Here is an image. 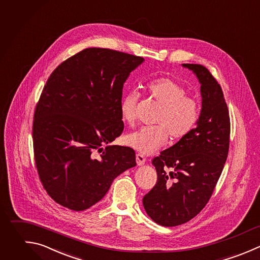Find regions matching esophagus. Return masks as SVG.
I'll return each instance as SVG.
<instances>
[{
	"mask_svg": "<svg viewBox=\"0 0 260 260\" xmlns=\"http://www.w3.org/2000/svg\"><path fill=\"white\" fill-rule=\"evenodd\" d=\"M145 157H144V155H142L141 153H137L136 154V162H137V165L138 166H142V165H144L145 164Z\"/></svg>",
	"mask_w": 260,
	"mask_h": 260,
	"instance_id": "34e87169",
	"label": "esophagus"
}]
</instances>
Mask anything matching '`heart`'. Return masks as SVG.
Listing matches in <instances>:
<instances>
[{"label":"heart","mask_w":260,"mask_h":260,"mask_svg":"<svg viewBox=\"0 0 260 260\" xmlns=\"http://www.w3.org/2000/svg\"><path fill=\"white\" fill-rule=\"evenodd\" d=\"M148 95L160 107L155 123L158 125L142 127L128 134L127 145L143 154H151L165 146L169 135L174 140L186 137L196 126L199 119L198 102L187 95V89L179 82L161 77L146 84ZM139 99L136 90H130L121 100L120 114L128 124L135 121V109Z\"/></svg>","instance_id":"heart-1"}]
</instances>
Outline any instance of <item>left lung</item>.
Instances as JSON below:
<instances>
[{
	"instance_id": "left-lung-1",
	"label": "left lung",
	"mask_w": 260,
	"mask_h": 260,
	"mask_svg": "<svg viewBox=\"0 0 260 260\" xmlns=\"http://www.w3.org/2000/svg\"><path fill=\"white\" fill-rule=\"evenodd\" d=\"M182 66L201 84V112L196 127L186 137L152 159L157 181L142 202L149 217L164 226L187 222L206 205L230 144V116L220 85L204 66Z\"/></svg>"
}]
</instances>
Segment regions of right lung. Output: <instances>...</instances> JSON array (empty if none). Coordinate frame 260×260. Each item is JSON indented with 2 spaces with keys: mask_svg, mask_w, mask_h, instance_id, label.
Returning a JSON list of instances; mask_svg holds the SVG:
<instances>
[{
  "mask_svg": "<svg viewBox=\"0 0 260 260\" xmlns=\"http://www.w3.org/2000/svg\"><path fill=\"white\" fill-rule=\"evenodd\" d=\"M143 61L88 48L61 63L49 77L35 112L34 150L41 182L60 205L75 211L89 208L116 177L136 166L131 147L109 143L124 129V83ZM102 145L107 146L105 150Z\"/></svg>",
  "mask_w": 260,
  "mask_h": 260,
  "instance_id": "add662e5",
  "label": "right lung"
}]
</instances>
